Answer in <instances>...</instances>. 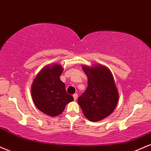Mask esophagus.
<instances>
[{
	"instance_id": "34e87169",
	"label": "esophagus",
	"mask_w": 151,
	"mask_h": 151,
	"mask_svg": "<svg viewBox=\"0 0 151 151\" xmlns=\"http://www.w3.org/2000/svg\"><path fill=\"white\" fill-rule=\"evenodd\" d=\"M73 97L74 100H76L78 99V94L77 93H75L73 95Z\"/></svg>"
}]
</instances>
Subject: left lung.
<instances>
[{
    "label": "left lung",
    "instance_id": "left-lung-1",
    "mask_svg": "<svg viewBox=\"0 0 151 151\" xmlns=\"http://www.w3.org/2000/svg\"><path fill=\"white\" fill-rule=\"evenodd\" d=\"M83 70L88 76V88L78 102L90 121H100L113 112L118 102L114 78L109 69L102 65L83 66Z\"/></svg>",
    "mask_w": 151,
    "mask_h": 151
}]
</instances>
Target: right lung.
Segmentation results:
<instances>
[{
    "instance_id": "right-lung-1",
    "label": "right lung",
    "mask_w": 151,
    "mask_h": 151,
    "mask_svg": "<svg viewBox=\"0 0 151 151\" xmlns=\"http://www.w3.org/2000/svg\"><path fill=\"white\" fill-rule=\"evenodd\" d=\"M63 68L60 65L44 67L34 80L32 96L34 103L41 111L48 116L59 115L65 105L73 100L66 93L65 84L60 80Z\"/></svg>"
}]
</instances>
